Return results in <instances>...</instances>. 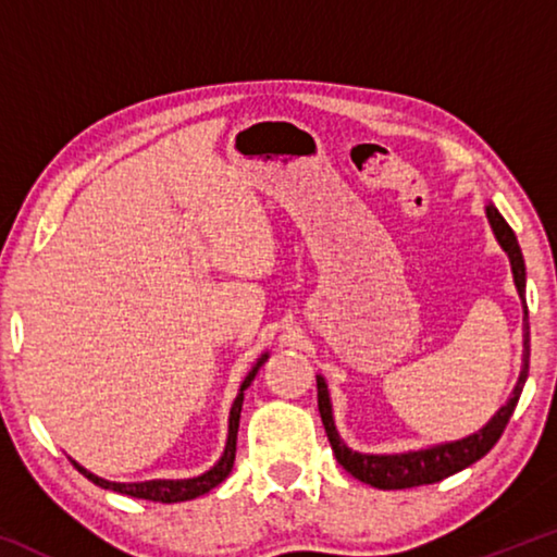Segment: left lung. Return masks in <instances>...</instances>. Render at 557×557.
Returning a JSON list of instances; mask_svg holds the SVG:
<instances>
[{
  "instance_id": "1",
  "label": "left lung",
  "mask_w": 557,
  "mask_h": 557,
  "mask_svg": "<svg viewBox=\"0 0 557 557\" xmlns=\"http://www.w3.org/2000/svg\"><path fill=\"white\" fill-rule=\"evenodd\" d=\"M486 219L492 223V231L496 235L498 245H502L508 260H511V272H513L518 297L523 301V366H521V375H518L513 395L508 398L506 405L498 408V412L482 430L469 437H461L457 442H445V445H432L428 449L400 451V455H363V451H354L351 447H346V442L338 437L326 381L322 375H317L319 414H322L326 437L332 442V449L338 465H342L348 474L356 476L358 482L383 488V492L442 482V479L457 474V471L474 465L476 459H482L486 451L496 445L498 437L504 435L508 420H511L516 403L521 398L523 383L528 379V358H531V332H528V307H525V265H523V252L518 248L516 233L511 231V225L504 221V215L496 211L494 203H486Z\"/></svg>"
}]
</instances>
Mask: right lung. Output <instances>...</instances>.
Segmentation results:
<instances>
[{
	"mask_svg": "<svg viewBox=\"0 0 557 557\" xmlns=\"http://www.w3.org/2000/svg\"><path fill=\"white\" fill-rule=\"evenodd\" d=\"M268 361V354H262L258 358V363L252 366V371L245 375V381L240 383V393L238 398L233 400L231 408V418H228V442H225V449L221 459L206 471L201 476L194 479H152V482H137V484H120V482H108V479H100L96 474H90L88 469H83L78 461H73V467L81 471L83 476H88L92 484H98L100 488H110V492L125 494V496H135V498H145V502H162V504H176V502H191L196 496L209 494L211 488L219 486L225 476L231 474L233 461H235V440H238V422H240V410H243V393L252 379L258 375V369Z\"/></svg>",
	"mask_w": 557,
	"mask_h": 557,
	"instance_id": "obj_1",
	"label": "right lung"
}]
</instances>
